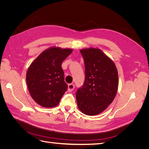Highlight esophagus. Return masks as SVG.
Wrapping results in <instances>:
<instances>
[{"instance_id": "34e87169", "label": "esophagus", "mask_w": 149, "mask_h": 149, "mask_svg": "<svg viewBox=\"0 0 149 149\" xmlns=\"http://www.w3.org/2000/svg\"><path fill=\"white\" fill-rule=\"evenodd\" d=\"M68 91L69 92H71L74 88V85L73 84H69L68 85Z\"/></svg>"}]
</instances>
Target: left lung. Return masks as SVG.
I'll return each mask as SVG.
<instances>
[{"label":"left lung","instance_id":"obj_1","mask_svg":"<svg viewBox=\"0 0 149 149\" xmlns=\"http://www.w3.org/2000/svg\"><path fill=\"white\" fill-rule=\"evenodd\" d=\"M85 65V80L76 93L79 109L88 116L101 113L113 101L118 89V72L114 63L101 49L80 50Z\"/></svg>","mask_w":149,"mask_h":149}]
</instances>
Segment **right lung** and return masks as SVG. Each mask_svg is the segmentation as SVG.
<instances>
[{
	"label": "right lung",
	"mask_w": 149,
	"mask_h": 149,
	"mask_svg": "<svg viewBox=\"0 0 149 149\" xmlns=\"http://www.w3.org/2000/svg\"><path fill=\"white\" fill-rule=\"evenodd\" d=\"M72 52L70 48H49L29 66L26 75V84L30 96L39 105L53 107L59 104L68 89L61 64Z\"/></svg>",
	"instance_id": "obj_1"
}]
</instances>
